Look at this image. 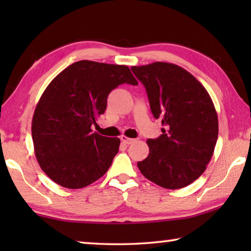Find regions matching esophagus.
Wrapping results in <instances>:
<instances>
[{"mask_svg": "<svg viewBox=\"0 0 251 251\" xmlns=\"http://www.w3.org/2000/svg\"><path fill=\"white\" fill-rule=\"evenodd\" d=\"M121 141L124 143V144H127V145H129V144H131V143H134V139L133 138H128V137H126V136H121Z\"/></svg>", "mask_w": 251, "mask_h": 251, "instance_id": "esophagus-1", "label": "esophagus"}]
</instances>
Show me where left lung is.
<instances>
[{
    "label": "left lung",
    "mask_w": 251,
    "mask_h": 251,
    "mask_svg": "<svg viewBox=\"0 0 251 251\" xmlns=\"http://www.w3.org/2000/svg\"><path fill=\"white\" fill-rule=\"evenodd\" d=\"M144 86L161 134L148 139L150 154L138 161L147 179L167 189L188 186L205 172L218 138V117L206 88L189 72L172 63L133 66Z\"/></svg>",
    "instance_id": "8db88e82"
}]
</instances>
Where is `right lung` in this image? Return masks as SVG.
<instances>
[{"instance_id":"right-lung-1","label":"right lung","mask_w":251,"mask_h":251,"mask_svg":"<svg viewBox=\"0 0 251 251\" xmlns=\"http://www.w3.org/2000/svg\"><path fill=\"white\" fill-rule=\"evenodd\" d=\"M138 82L126 65L78 61L49 84L32 120L36 159L50 179L83 188L108 171L121 141L92 133L107 97L121 84Z\"/></svg>"}]
</instances>
